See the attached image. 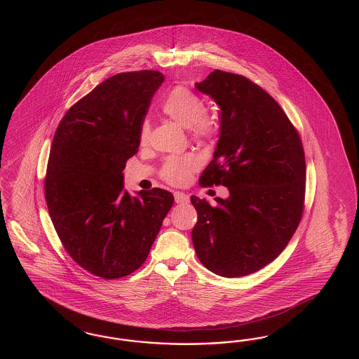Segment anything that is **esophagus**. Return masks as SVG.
<instances>
[{
    "label": "esophagus",
    "mask_w": 359,
    "mask_h": 359,
    "mask_svg": "<svg viewBox=\"0 0 359 359\" xmlns=\"http://www.w3.org/2000/svg\"><path fill=\"white\" fill-rule=\"evenodd\" d=\"M175 201L177 204H187L189 201V196L185 195L183 192H175Z\"/></svg>",
    "instance_id": "1"
}]
</instances>
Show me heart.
<instances>
[{"instance_id": "b5f03b06", "label": "heart", "mask_w": 359, "mask_h": 359, "mask_svg": "<svg viewBox=\"0 0 359 359\" xmlns=\"http://www.w3.org/2000/svg\"><path fill=\"white\" fill-rule=\"evenodd\" d=\"M162 111L170 120L177 122L189 131L194 141L210 142L218 133V121L205 109L203 98L198 97L189 88L176 86L162 102ZM151 126L147 120L140 126V142L146 143L150 138ZM198 167L194 154L168 156L161 168V177L168 184L184 185Z\"/></svg>"}]
</instances>
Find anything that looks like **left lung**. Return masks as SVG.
<instances>
[{
	"mask_svg": "<svg viewBox=\"0 0 359 359\" xmlns=\"http://www.w3.org/2000/svg\"><path fill=\"white\" fill-rule=\"evenodd\" d=\"M196 88L219 105L221 133L201 187L225 185L229 198L197 212L192 242L200 262L225 278L246 276L288 245L304 212L305 155L299 131L250 79L215 69Z\"/></svg>",
	"mask_w": 359,
	"mask_h": 359,
	"instance_id": "8db88e82",
	"label": "left lung"
}]
</instances>
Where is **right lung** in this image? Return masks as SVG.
Wrapping results in <instances>:
<instances>
[{"instance_id": "add662e5", "label": "right lung", "mask_w": 359, "mask_h": 359, "mask_svg": "<svg viewBox=\"0 0 359 359\" xmlns=\"http://www.w3.org/2000/svg\"><path fill=\"white\" fill-rule=\"evenodd\" d=\"M163 80L149 69L109 77L68 109L55 131L44 177L48 213L69 257L102 279L141 267L174 204L168 191L131 197L122 184Z\"/></svg>"}]
</instances>
